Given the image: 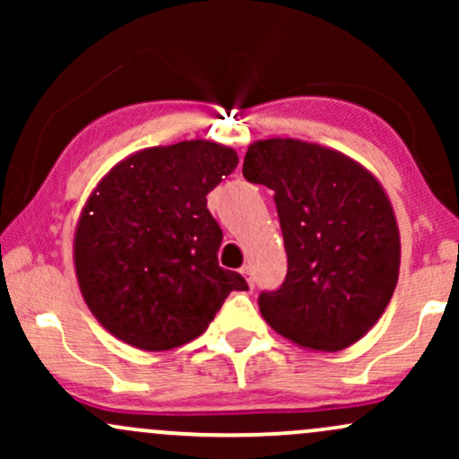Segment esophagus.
<instances>
[{
	"mask_svg": "<svg viewBox=\"0 0 459 459\" xmlns=\"http://www.w3.org/2000/svg\"><path fill=\"white\" fill-rule=\"evenodd\" d=\"M239 272L244 273V278L247 281V284H250V287H255V278H252V267L250 265H244Z\"/></svg>",
	"mask_w": 459,
	"mask_h": 459,
	"instance_id": "esophagus-1",
	"label": "esophagus"
}]
</instances>
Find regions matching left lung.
<instances>
[{
	"mask_svg": "<svg viewBox=\"0 0 459 459\" xmlns=\"http://www.w3.org/2000/svg\"><path fill=\"white\" fill-rule=\"evenodd\" d=\"M244 177L273 189L287 250L282 287L259 296L263 319L304 350L354 345L386 310L402 263L382 183L343 152L293 138L252 142Z\"/></svg>",
	"mask_w": 459,
	"mask_h": 459,
	"instance_id": "8db88e82",
	"label": "left lung"
}]
</instances>
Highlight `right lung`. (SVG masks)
<instances>
[{
  "mask_svg": "<svg viewBox=\"0 0 459 459\" xmlns=\"http://www.w3.org/2000/svg\"><path fill=\"white\" fill-rule=\"evenodd\" d=\"M235 149L212 140L151 146L105 175L79 213L73 263L83 302L109 334L166 351L207 330L230 291L218 263L222 230L207 194L235 170Z\"/></svg>",
  "mask_w": 459,
  "mask_h": 459,
  "instance_id": "1",
  "label": "right lung"
}]
</instances>
